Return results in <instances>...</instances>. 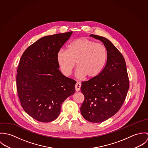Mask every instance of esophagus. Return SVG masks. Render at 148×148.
Instances as JSON below:
<instances>
[{"label":"esophagus","instance_id":"34e87169","mask_svg":"<svg viewBox=\"0 0 148 148\" xmlns=\"http://www.w3.org/2000/svg\"><path fill=\"white\" fill-rule=\"evenodd\" d=\"M80 88H81V84H80L79 83H77L75 84V90L76 92H79L80 90Z\"/></svg>","mask_w":148,"mask_h":148}]
</instances>
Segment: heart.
I'll return each mask as SVG.
<instances>
[{
  "label": "heart",
  "mask_w": 148,
  "mask_h": 148,
  "mask_svg": "<svg viewBox=\"0 0 148 148\" xmlns=\"http://www.w3.org/2000/svg\"><path fill=\"white\" fill-rule=\"evenodd\" d=\"M107 51L102 44L80 38L73 40L68 49H60L57 53V62L62 73L69 76L76 66V75L79 78L92 80L103 71L107 61Z\"/></svg>",
  "instance_id": "heart-1"
}]
</instances>
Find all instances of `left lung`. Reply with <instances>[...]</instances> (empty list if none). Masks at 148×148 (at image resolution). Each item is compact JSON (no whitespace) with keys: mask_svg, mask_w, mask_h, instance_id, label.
<instances>
[{"mask_svg":"<svg viewBox=\"0 0 148 148\" xmlns=\"http://www.w3.org/2000/svg\"><path fill=\"white\" fill-rule=\"evenodd\" d=\"M90 36L103 42L107 61L99 76L82 83L85 99L80 111L87 121L101 123L120 110L127 96L129 81L125 59L117 48L106 38L93 34Z\"/></svg>","mask_w":148,"mask_h":148,"instance_id":"obj_1","label":"left lung"}]
</instances>
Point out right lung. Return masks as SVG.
<instances>
[{
  "label": "right lung",
  "mask_w": 148,
  "mask_h": 148,
  "mask_svg": "<svg viewBox=\"0 0 148 148\" xmlns=\"http://www.w3.org/2000/svg\"><path fill=\"white\" fill-rule=\"evenodd\" d=\"M72 32L46 36L28 47L21 56L16 75L21 106L33 119L42 123L59 116L64 100L75 92L76 82L59 69L57 53Z\"/></svg>",
  "instance_id": "add662e5"
}]
</instances>
